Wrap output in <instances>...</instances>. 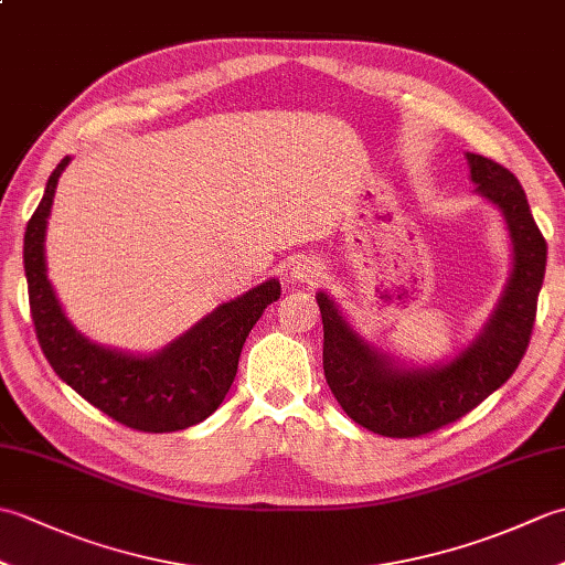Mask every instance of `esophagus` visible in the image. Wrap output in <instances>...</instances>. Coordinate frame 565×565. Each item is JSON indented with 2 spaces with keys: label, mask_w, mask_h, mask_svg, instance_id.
Here are the masks:
<instances>
[{
  "label": "esophagus",
  "mask_w": 565,
  "mask_h": 565,
  "mask_svg": "<svg viewBox=\"0 0 565 565\" xmlns=\"http://www.w3.org/2000/svg\"><path fill=\"white\" fill-rule=\"evenodd\" d=\"M322 276V267L318 259H310V257H303L294 262L291 267V279L294 281H301V284H316Z\"/></svg>",
  "instance_id": "1"
}]
</instances>
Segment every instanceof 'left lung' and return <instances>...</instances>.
Segmentation results:
<instances>
[{
    "label": "left lung",
    "mask_w": 565,
    "mask_h": 565,
    "mask_svg": "<svg viewBox=\"0 0 565 565\" xmlns=\"http://www.w3.org/2000/svg\"><path fill=\"white\" fill-rule=\"evenodd\" d=\"M466 160L478 191L505 213L514 245L508 289L466 352L437 369H398L359 338L326 291L318 294L328 386L356 425L381 437L413 439L456 423L514 374L532 340L546 271V239L518 177L483 154L468 152Z\"/></svg>",
    "instance_id": "8db88e82"
}]
</instances>
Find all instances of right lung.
I'll use <instances>...</instances> for the list:
<instances>
[{
    "mask_svg": "<svg viewBox=\"0 0 565 565\" xmlns=\"http://www.w3.org/2000/svg\"><path fill=\"white\" fill-rule=\"evenodd\" d=\"M67 162L70 158L60 162L47 179L23 235L31 318L47 364L84 401L130 429L162 435L201 423L231 391L249 330L281 296L279 281L269 279L218 306L158 354L130 356L92 344L72 328L45 276V223Z\"/></svg>",
    "mask_w": 565,
    "mask_h": 565,
    "instance_id": "add662e5",
    "label": "right lung"
}]
</instances>
